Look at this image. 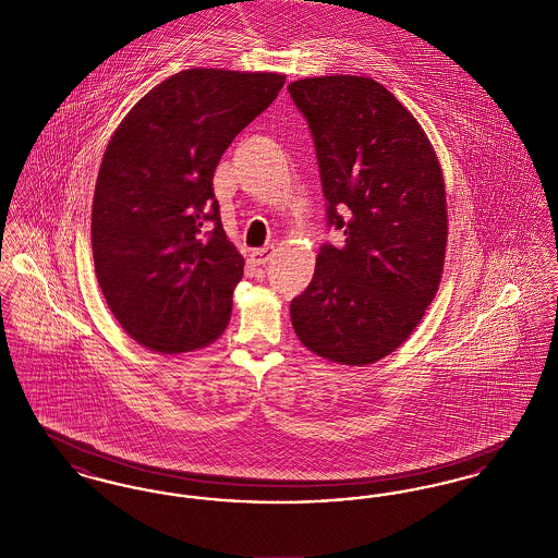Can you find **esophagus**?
<instances>
[{
  "label": "esophagus",
  "instance_id": "1",
  "mask_svg": "<svg viewBox=\"0 0 558 558\" xmlns=\"http://www.w3.org/2000/svg\"><path fill=\"white\" fill-rule=\"evenodd\" d=\"M271 257H274V246H264V248H257V251L251 253V259L257 266H266Z\"/></svg>",
  "mask_w": 558,
  "mask_h": 558
}]
</instances>
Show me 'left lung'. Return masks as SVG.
Segmentation results:
<instances>
[{"label": "left lung", "instance_id": "1", "mask_svg": "<svg viewBox=\"0 0 558 558\" xmlns=\"http://www.w3.org/2000/svg\"><path fill=\"white\" fill-rule=\"evenodd\" d=\"M289 92L314 135L328 228L343 232L292 299V328L319 357L366 366L412 335L439 289L444 173L412 112L371 77H310Z\"/></svg>", "mask_w": 558, "mask_h": 558}]
</instances>
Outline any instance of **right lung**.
Here are the masks:
<instances>
[{
    "mask_svg": "<svg viewBox=\"0 0 558 558\" xmlns=\"http://www.w3.org/2000/svg\"><path fill=\"white\" fill-rule=\"evenodd\" d=\"M284 81L186 69L112 133L94 190L92 251L112 316L140 345L184 353L226 330L244 259L223 232L213 173Z\"/></svg>",
    "mask_w": 558,
    "mask_h": 558,
    "instance_id": "right-lung-1",
    "label": "right lung"
}]
</instances>
